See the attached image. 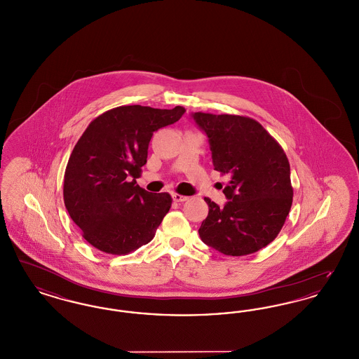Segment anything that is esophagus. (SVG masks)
I'll use <instances>...</instances> for the list:
<instances>
[{
    "label": "esophagus",
    "instance_id": "obj_1",
    "mask_svg": "<svg viewBox=\"0 0 359 359\" xmlns=\"http://www.w3.org/2000/svg\"><path fill=\"white\" fill-rule=\"evenodd\" d=\"M172 198H173V201H175V202H179V203H180V202H186L188 199V196L180 195V194H176V192H175V194H172Z\"/></svg>",
    "mask_w": 359,
    "mask_h": 359
}]
</instances>
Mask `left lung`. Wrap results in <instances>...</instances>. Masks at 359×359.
Returning <instances> with one entry per match:
<instances>
[{"mask_svg": "<svg viewBox=\"0 0 359 359\" xmlns=\"http://www.w3.org/2000/svg\"><path fill=\"white\" fill-rule=\"evenodd\" d=\"M208 137L214 170L229 175L223 207L205 198L208 215L199 229L205 245L226 256L256 253L273 241L290 214L293 188L288 157L253 118L194 113Z\"/></svg>", "mask_w": 359, "mask_h": 359, "instance_id": "left-lung-1", "label": "left lung"}]
</instances>
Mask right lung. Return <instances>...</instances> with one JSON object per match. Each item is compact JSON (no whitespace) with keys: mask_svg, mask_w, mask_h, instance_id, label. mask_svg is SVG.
Segmentation results:
<instances>
[{"mask_svg":"<svg viewBox=\"0 0 359 359\" xmlns=\"http://www.w3.org/2000/svg\"><path fill=\"white\" fill-rule=\"evenodd\" d=\"M176 106H120L91 121L69 156L63 198L83 238L109 255H128L154 239L170 211L168 192L137 184L154 132L180 120Z\"/></svg>","mask_w":359,"mask_h":359,"instance_id":"1","label":"right lung"}]
</instances>
